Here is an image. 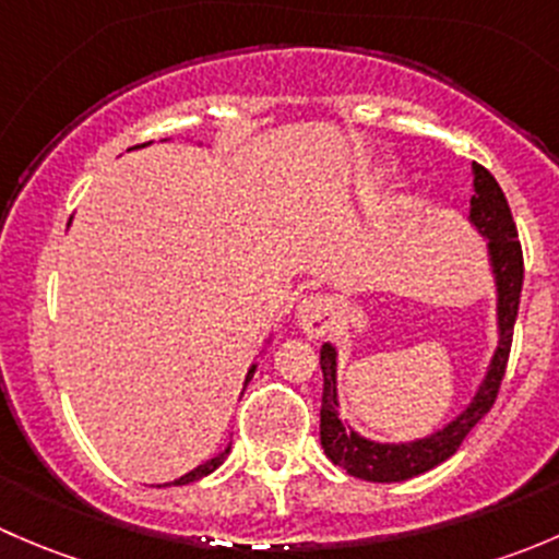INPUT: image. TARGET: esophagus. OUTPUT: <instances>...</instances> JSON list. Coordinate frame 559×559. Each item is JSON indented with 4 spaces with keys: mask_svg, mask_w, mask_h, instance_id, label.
Instances as JSON below:
<instances>
[{
    "mask_svg": "<svg viewBox=\"0 0 559 559\" xmlns=\"http://www.w3.org/2000/svg\"><path fill=\"white\" fill-rule=\"evenodd\" d=\"M335 311L337 306L332 297L313 295V297H306V300L297 306V321H300V326L308 332V335L319 337L332 326V321H335Z\"/></svg>",
    "mask_w": 559,
    "mask_h": 559,
    "instance_id": "34e87169",
    "label": "esophagus"
}]
</instances>
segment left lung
Segmentation results:
<instances>
[{
    "label": "left lung",
    "instance_id": "obj_1",
    "mask_svg": "<svg viewBox=\"0 0 559 559\" xmlns=\"http://www.w3.org/2000/svg\"><path fill=\"white\" fill-rule=\"evenodd\" d=\"M471 222L484 238L489 240V262H492L495 284H498V324L500 343L495 352L487 379L478 386L473 403L460 416L438 430L436 436L421 438L414 443H376L357 436L337 419V381H335V348L330 343L321 346V373H324V392H321V447L335 465L352 476L365 481H405L419 473L432 471L449 460L467 432L489 414L498 400L503 384L506 365H509L511 341H514V321L520 313V295L524 278L522 243L516 238V224L511 216L509 200L503 189L487 167L473 162V197H471Z\"/></svg>",
    "mask_w": 559,
    "mask_h": 559
}]
</instances>
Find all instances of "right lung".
I'll list each match as a JSON object with an SVG mask.
<instances>
[{
  "mask_svg": "<svg viewBox=\"0 0 559 559\" xmlns=\"http://www.w3.org/2000/svg\"><path fill=\"white\" fill-rule=\"evenodd\" d=\"M253 370H257V365H251V370H248V376H246V384H243V392H246L248 381H251V379H253ZM227 454H229V447H227V449H224V452H222V454H218V456H213V460H207V462H205V465L194 467V471H191V473H186V476H180V478H178V481H173V484H175V487H178V484H191V481H200V478H202V476H207V473H213V471H216V467H218V465H222V462H224V460H227Z\"/></svg>",
  "mask_w": 559,
  "mask_h": 559,
  "instance_id": "1",
  "label": "right lung"
}]
</instances>
